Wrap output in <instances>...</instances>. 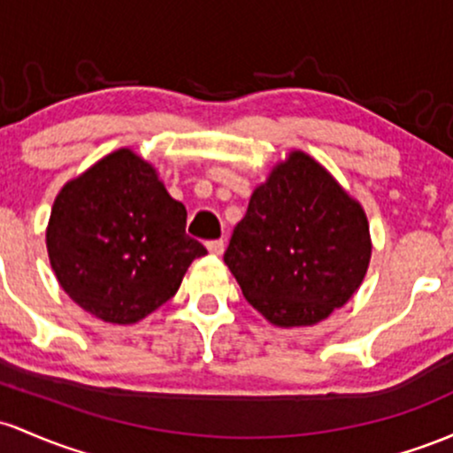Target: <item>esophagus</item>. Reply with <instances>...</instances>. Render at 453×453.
<instances>
[{
  "label": "esophagus",
  "instance_id": "obj_1",
  "mask_svg": "<svg viewBox=\"0 0 453 453\" xmlns=\"http://www.w3.org/2000/svg\"><path fill=\"white\" fill-rule=\"evenodd\" d=\"M206 247H208V251L212 253V256H221V253L226 251V242H223V241H211Z\"/></svg>",
  "mask_w": 453,
  "mask_h": 453
}]
</instances>
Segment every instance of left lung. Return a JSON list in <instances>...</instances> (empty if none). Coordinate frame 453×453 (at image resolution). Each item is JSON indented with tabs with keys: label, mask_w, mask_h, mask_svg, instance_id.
Wrapping results in <instances>:
<instances>
[{
	"label": "left lung",
	"mask_w": 453,
	"mask_h": 453,
	"mask_svg": "<svg viewBox=\"0 0 453 453\" xmlns=\"http://www.w3.org/2000/svg\"><path fill=\"white\" fill-rule=\"evenodd\" d=\"M370 257L364 206L316 158L292 150L251 193L223 260L245 299L271 325L292 329L344 307Z\"/></svg>",
	"instance_id": "1"
}]
</instances>
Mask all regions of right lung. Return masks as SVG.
Returning <instances> with one entry per match:
<instances>
[{"label":"right lung","mask_w":453,"mask_h":453,"mask_svg":"<svg viewBox=\"0 0 453 453\" xmlns=\"http://www.w3.org/2000/svg\"><path fill=\"white\" fill-rule=\"evenodd\" d=\"M187 208L131 148L68 180L53 202L47 251L59 286L81 310L135 325L170 301L206 250L187 236Z\"/></svg>","instance_id":"1"}]
</instances>
